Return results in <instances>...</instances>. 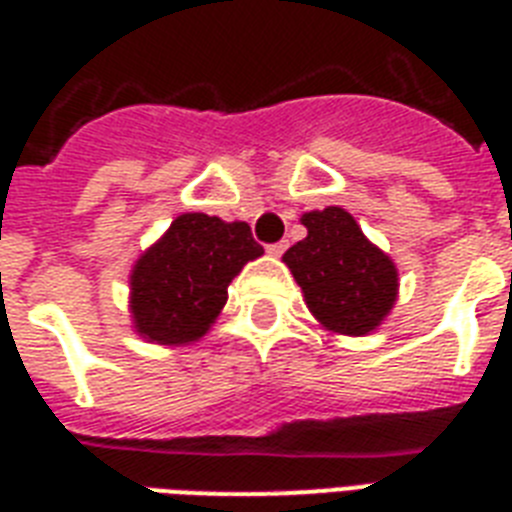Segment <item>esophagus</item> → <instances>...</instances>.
<instances>
[{
  "label": "esophagus",
  "instance_id": "obj_1",
  "mask_svg": "<svg viewBox=\"0 0 512 512\" xmlns=\"http://www.w3.org/2000/svg\"><path fill=\"white\" fill-rule=\"evenodd\" d=\"M265 249H268V255L271 257H281L284 255V249H287V244H284V241H279V244H268Z\"/></svg>",
  "mask_w": 512,
  "mask_h": 512
}]
</instances>
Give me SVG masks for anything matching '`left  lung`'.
Segmentation results:
<instances>
[{"instance_id":"8db88e82","label":"left lung","mask_w":512,"mask_h":512,"mask_svg":"<svg viewBox=\"0 0 512 512\" xmlns=\"http://www.w3.org/2000/svg\"><path fill=\"white\" fill-rule=\"evenodd\" d=\"M303 241L284 252L313 319L335 335L364 337L388 319L398 300V268L366 239L348 209H313L300 217Z\"/></svg>"}]
</instances>
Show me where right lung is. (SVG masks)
Here are the masks:
<instances>
[{"label": "right lung", "mask_w": 512, "mask_h": 512, "mask_svg": "<svg viewBox=\"0 0 512 512\" xmlns=\"http://www.w3.org/2000/svg\"><path fill=\"white\" fill-rule=\"evenodd\" d=\"M263 255L241 220L185 212L135 260L130 316L135 335L154 345H191L207 335L228 300V284Z\"/></svg>", "instance_id": "1"}]
</instances>
